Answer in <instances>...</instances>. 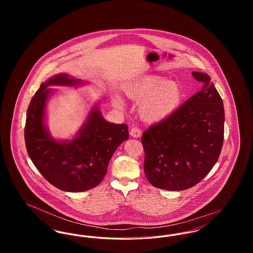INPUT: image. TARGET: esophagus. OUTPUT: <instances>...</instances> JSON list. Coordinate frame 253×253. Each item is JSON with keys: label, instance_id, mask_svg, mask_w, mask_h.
I'll return each instance as SVG.
<instances>
[{"label": "esophagus", "instance_id": "esophagus-1", "mask_svg": "<svg viewBox=\"0 0 253 253\" xmlns=\"http://www.w3.org/2000/svg\"><path fill=\"white\" fill-rule=\"evenodd\" d=\"M130 134L132 135V137H134V138L140 137V135H141V130H140L139 128H137V127H132V129H131V131H130Z\"/></svg>", "mask_w": 253, "mask_h": 253}]
</instances>
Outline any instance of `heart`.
<instances>
[{"instance_id": "heart-1", "label": "heart", "mask_w": 253, "mask_h": 253, "mask_svg": "<svg viewBox=\"0 0 253 253\" xmlns=\"http://www.w3.org/2000/svg\"><path fill=\"white\" fill-rule=\"evenodd\" d=\"M125 95L134 102H139L138 113L149 122H158L171 116L180 106L183 93L180 85L159 75H149L125 88ZM117 108H124L121 96L113 95Z\"/></svg>"}]
</instances>
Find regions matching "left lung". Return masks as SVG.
Instances as JSON below:
<instances>
[{"label":"left lung","mask_w":253,"mask_h":253,"mask_svg":"<svg viewBox=\"0 0 253 253\" xmlns=\"http://www.w3.org/2000/svg\"><path fill=\"white\" fill-rule=\"evenodd\" d=\"M199 92L141 137L144 171L156 188L184 191L195 186L215 165L224 140L223 100L206 73L193 72Z\"/></svg>","instance_id":"left-lung-1"}]
</instances>
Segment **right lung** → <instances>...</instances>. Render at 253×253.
Wrapping results in <instances>:
<instances>
[{"label":"right lung","instance_id":"right-lung-1","mask_svg":"<svg viewBox=\"0 0 253 253\" xmlns=\"http://www.w3.org/2000/svg\"><path fill=\"white\" fill-rule=\"evenodd\" d=\"M85 84L87 82L69 74H57L41 84L26 113L24 140L28 156L50 184L70 193L96 187L104 178L118 147L129 138L128 126L105 121L97 103L71 139L52 136L45 119L49 98L56 89L50 87Z\"/></svg>","mask_w":253,"mask_h":253}]
</instances>
